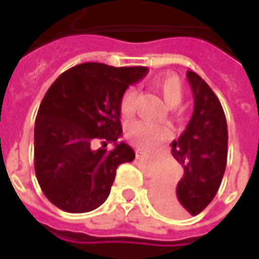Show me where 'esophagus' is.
<instances>
[{
	"label": "esophagus",
	"instance_id": "1",
	"mask_svg": "<svg viewBox=\"0 0 259 259\" xmlns=\"http://www.w3.org/2000/svg\"><path fill=\"white\" fill-rule=\"evenodd\" d=\"M136 155H137V158H139V159H144V158L148 157V154L144 151H137V154H136Z\"/></svg>",
	"mask_w": 259,
	"mask_h": 259
}]
</instances>
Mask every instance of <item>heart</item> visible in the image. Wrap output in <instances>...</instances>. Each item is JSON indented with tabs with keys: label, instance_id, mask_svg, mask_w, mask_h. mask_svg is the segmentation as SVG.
I'll return each mask as SVG.
<instances>
[{
	"label": "heart",
	"instance_id": "b5f03b06",
	"mask_svg": "<svg viewBox=\"0 0 259 259\" xmlns=\"http://www.w3.org/2000/svg\"><path fill=\"white\" fill-rule=\"evenodd\" d=\"M152 87L162 96L163 101L169 107H176L183 98V87L180 80L174 74H161L151 80ZM137 98V91L130 87L124 91L120 98V113L122 116H129L135 109V102ZM126 136L132 143L141 148H154L161 141L169 137V130L159 124L150 123L146 120H136L127 126Z\"/></svg>",
	"mask_w": 259,
	"mask_h": 259
}]
</instances>
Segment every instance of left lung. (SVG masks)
<instances>
[{"label":"left lung","mask_w":259,"mask_h":259,"mask_svg":"<svg viewBox=\"0 0 259 259\" xmlns=\"http://www.w3.org/2000/svg\"><path fill=\"white\" fill-rule=\"evenodd\" d=\"M194 111L186 130L172 143V155L185 174L178 186L158 182L152 187L154 205L166 215H197L217 194L228 158V124L221 102L198 74L187 70Z\"/></svg>","instance_id":"left-lung-1"}]
</instances>
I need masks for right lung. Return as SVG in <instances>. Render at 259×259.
<instances>
[{"label": "right lung", "mask_w": 259, "mask_h": 259, "mask_svg": "<svg viewBox=\"0 0 259 259\" xmlns=\"http://www.w3.org/2000/svg\"><path fill=\"white\" fill-rule=\"evenodd\" d=\"M148 73L146 66L115 68L87 62L59 76L42 98L34 124V169L38 185L59 209L90 212L111 193L116 169L135 151L122 136L120 98ZM101 141L103 147L94 150ZM107 142L115 144L105 150Z\"/></svg>", "instance_id": "add662e5"}]
</instances>
